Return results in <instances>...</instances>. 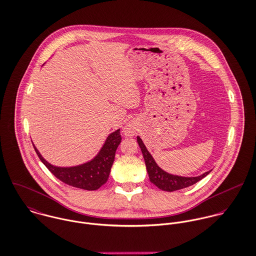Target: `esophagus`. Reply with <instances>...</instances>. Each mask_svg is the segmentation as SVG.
<instances>
[{
	"label": "esophagus",
	"mask_w": 256,
	"mask_h": 256,
	"mask_svg": "<svg viewBox=\"0 0 256 256\" xmlns=\"http://www.w3.org/2000/svg\"><path fill=\"white\" fill-rule=\"evenodd\" d=\"M135 133V128L132 124H127L125 127H124V134L126 136H133Z\"/></svg>",
	"instance_id": "obj_1"
}]
</instances>
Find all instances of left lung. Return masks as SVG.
I'll list each match as a JSON object with an SVG mask.
<instances>
[{
  "mask_svg": "<svg viewBox=\"0 0 256 256\" xmlns=\"http://www.w3.org/2000/svg\"><path fill=\"white\" fill-rule=\"evenodd\" d=\"M137 142L139 144V147L141 148L145 164H146V169L149 174V178L151 182H153L155 186H157L160 190H166V192H174L178 190H182L184 188H188L202 178H204L206 176H208L210 170L204 172L200 176H180L176 174H172L164 170H162L157 163L155 162L154 158L152 155L149 153L147 150L146 146L144 145L142 139L138 136L137 137Z\"/></svg>",
  "mask_w": 256,
  "mask_h": 256,
  "instance_id": "1",
  "label": "left lung"
}]
</instances>
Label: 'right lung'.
Instances as JSON below:
<instances>
[{"instance_id":"right-lung-1","label":"right lung","mask_w":256,"mask_h":256,"mask_svg":"<svg viewBox=\"0 0 256 256\" xmlns=\"http://www.w3.org/2000/svg\"><path fill=\"white\" fill-rule=\"evenodd\" d=\"M120 142L121 135L118 129L107 137L99 153L91 161L74 167L54 166L42 158L34 145V148L40 161L58 180L72 186L95 190L107 182Z\"/></svg>"}]
</instances>
